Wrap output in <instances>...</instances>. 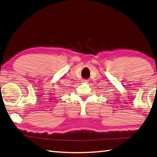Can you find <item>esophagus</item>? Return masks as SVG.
<instances>
[{
	"mask_svg": "<svg viewBox=\"0 0 157 157\" xmlns=\"http://www.w3.org/2000/svg\"><path fill=\"white\" fill-rule=\"evenodd\" d=\"M83 82H85V83H87L88 82V80H86V79H84V80L82 81Z\"/></svg>",
	"mask_w": 157,
	"mask_h": 157,
	"instance_id": "esophagus-1",
	"label": "esophagus"
}]
</instances>
